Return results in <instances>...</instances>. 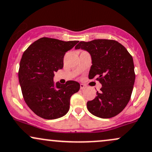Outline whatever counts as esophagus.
<instances>
[{"instance_id": "34e87169", "label": "esophagus", "mask_w": 152, "mask_h": 152, "mask_svg": "<svg viewBox=\"0 0 152 152\" xmlns=\"http://www.w3.org/2000/svg\"><path fill=\"white\" fill-rule=\"evenodd\" d=\"M80 88H81V89L83 90V89H85V88H86L87 86L85 84H83V83H81V84H80Z\"/></svg>"}]
</instances>
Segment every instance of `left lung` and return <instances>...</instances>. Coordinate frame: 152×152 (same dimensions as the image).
<instances>
[{
	"label": "left lung",
	"instance_id": "left-lung-1",
	"mask_svg": "<svg viewBox=\"0 0 152 152\" xmlns=\"http://www.w3.org/2000/svg\"><path fill=\"white\" fill-rule=\"evenodd\" d=\"M75 48L90 53L92 65L88 78L97 77L102 85L96 98L87 102L88 111L102 118L116 116L126 107L133 91L135 73L132 56L114 40L81 41Z\"/></svg>",
	"mask_w": 152,
	"mask_h": 152
}]
</instances>
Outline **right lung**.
Instances as JSON below:
<instances>
[{
	"mask_svg": "<svg viewBox=\"0 0 152 152\" xmlns=\"http://www.w3.org/2000/svg\"><path fill=\"white\" fill-rule=\"evenodd\" d=\"M78 41H64L43 37L24 51L20 62L18 79L23 96L30 109L40 117L56 119L67 114L70 99L80 84L68 81L54 83V73L64 67V57Z\"/></svg>",
	"mask_w": 152,
	"mask_h": 152,
	"instance_id": "add662e5",
	"label": "right lung"
}]
</instances>
